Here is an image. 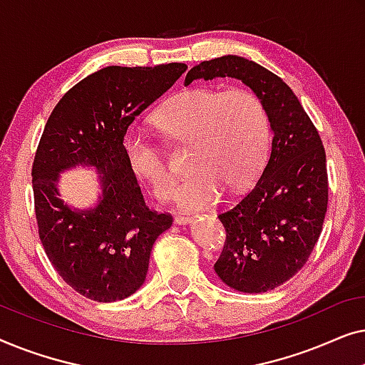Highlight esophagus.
I'll list each match as a JSON object with an SVG mask.
<instances>
[{"label": "esophagus", "mask_w": 365, "mask_h": 365, "mask_svg": "<svg viewBox=\"0 0 365 365\" xmlns=\"http://www.w3.org/2000/svg\"><path fill=\"white\" fill-rule=\"evenodd\" d=\"M192 216H186V214H178L176 217H174V222L176 224H187V222H191L192 221Z\"/></svg>", "instance_id": "obj_1"}]
</instances>
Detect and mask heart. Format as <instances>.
<instances>
[{"label":"heart","instance_id":"heart-1","mask_svg":"<svg viewBox=\"0 0 365 365\" xmlns=\"http://www.w3.org/2000/svg\"><path fill=\"white\" fill-rule=\"evenodd\" d=\"M158 126L173 141L189 143V168L176 199L186 209L216 202L222 186L247 187L261 173L271 144L266 106L251 89L192 88L178 93L156 114ZM133 173L159 201H169L176 174L166 154L148 134L133 131L124 141Z\"/></svg>","mask_w":365,"mask_h":365}]
</instances>
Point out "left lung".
<instances>
[{
	"instance_id": "8db88e82",
	"label": "left lung",
	"mask_w": 365,
	"mask_h": 365,
	"mask_svg": "<svg viewBox=\"0 0 365 365\" xmlns=\"http://www.w3.org/2000/svg\"><path fill=\"white\" fill-rule=\"evenodd\" d=\"M226 76L261 98L272 146L251 191L219 212L226 241L214 271L236 291L267 292L301 271L321 236L329 202L326 149L292 89L261 64L229 54L194 66L186 83Z\"/></svg>"
}]
</instances>
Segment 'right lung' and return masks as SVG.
Segmentation results:
<instances>
[{
	"instance_id": "obj_1",
	"label": "right lung",
	"mask_w": 365,
	"mask_h": 365,
	"mask_svg": "<svg viewBox=\"0 0 365 365\" xmlns=\"http://www.w3.org/2000/svg\"><path fill=\"white\" fill-rule=\"evenodd\" d=\"M186 69L182 63L99 69L59 99L44 126L31 169L39 239L63 281L91 301L136 292L153 244L171 227V214L144 202L123 141L129 124ZM78 163L102 173L103 196L89 212H73L57 196L58 173Z\"/></svg>"
}]
</instances>
